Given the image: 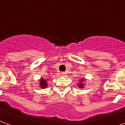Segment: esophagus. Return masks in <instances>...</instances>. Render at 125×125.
<instances>
[{
    "label": "esophagus",
    "mask_w": 125,
    "mask_h": 125,
    "mask_svg": "<svg viewBox=\"0 0 125 125\" xmlns=\"http://www.w3.org/2000/svg\"><path fill=\"white\" fill-rule=\"evenodd\" d=\"M65 74H66V73H65V72H62V73H61V75H63V76H64V75H65Z\"/></svg>",
    "instance_id": "1"
}]
</instances>
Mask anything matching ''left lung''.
<instances>
[{"label":"left lung","mask_w":125,"mask_h":125,"mask_svg":"<svg viewBox=\"0 0 125 125\" xmlns=\"http://www.w3.org/2000/svg\"><path fill=\"white\" fill-rule=\"evenodd\" d=\"M79 86L81 87V88H83V84H82V83H80L79 84Z\"/></svg>","instance_id":"8db88e82"}]
</instances>
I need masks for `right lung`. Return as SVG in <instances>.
<instances>
[{"label":"right lung","mask_w":125,"mask_h":125,"mask_svg":"<svg viewBox=\"0 0 125 125\" xmlns=\"http://www.w3.org/2000/svg\"><path fill=\"white\" fill-rule=\"evenodd\" d=\"M40 84H41V88H44L47 86V84H46V81L43 79H41V80Z\"/></svg>","instance_id":"right-lung-1"}]
</instances>
